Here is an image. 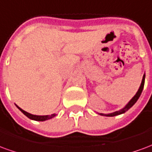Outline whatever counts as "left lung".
<instances>
[{"instance_id": "8db88e82", "label": "left lung", "mask_w": 152, "mask_h": 152, "mask_svg": "<svg viewBox=\"0 0 152 152\" xmlns=\"http://www.w3.org/2000/svg\"><path fill=\"white\" fill-rule=\"evenodd\" d=\"M144 83H145V74H144L143 76H142V83H141L140 87H139V89H138V90H137V92L136 93V94H135V95L131 99L130 101L128 102L126 105L124 106V107H123V108L121 109V110H119V111H116V112H112V113H109V114H103V113H98V112H97V113H98L99 115H103V116H115V115H118L123 114V113H124L125 112H127L129 109L131 108V107H132L136 103V102L137 101V99H139L141 94H142V89H143Z\"/></svg>"}]
</instances>
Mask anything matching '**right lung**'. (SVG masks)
I'll return each instance as SVG.
<instances>
[{
    "instance_id": "right-lung-1",
    "label": "right lung",
    "mask_w": 152,
    "mask_h": 152,
    "mask_svg": "<svg viewBox=\"0 0 152 152\" xmlns=\"http://www.w3.org/2000/svg\"><path fill=\"white\" fill-rule=\"evenodd\" d=\"M16 107H18L20 111H21L23 114L28 117L29 119H31V120H33V121H47V120H50V119H52L53 118L56 114H52V115H32V114H30V113H28V112H25L23 111V109L20 108L18 106L16 105Z\"/></svg>"
}]
</instances>
